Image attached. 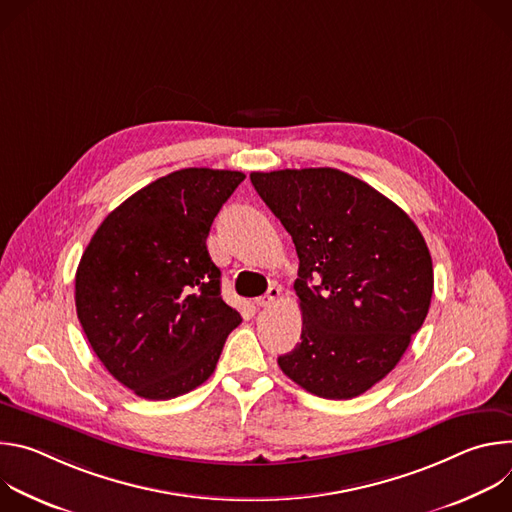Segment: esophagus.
<instances>
[{"label": "esophagus", "mask_w": 512, "mask_h": 512, "mask_svg": "<svg viewBox=\"0 0 512 512\" xmlns=\"http://www.w3.org/2000/svg\"><path fill=\"white\" fill-rule=\"evenodd\" d=\"M277 298H279V287L271 285V287L267 289V294H263V296L255 298V304H257L259 308H269L271 304H275V300H277Z\"/></svg>", "instance_id": "34e87169"}]
</instances>
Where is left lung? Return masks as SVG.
Here are the masks:
<instances>
[{
    "mask_svg": "<svg viewBox=\"0 0 512 512\" xmlns=\"http://www.w3.org/2000/svg\"><path fill=\"white\" fill-rule=\"evenodd\" d=\"M251 182L300 259L302 336L279 369L324 399L362 395L397 367L427 316L423 235L395 202L334 168L253 172Z\"/></svg>",
    "mask_w": 512,
    "mask_h": 512,
    "instance_id": "obj_1",
    "label": "left lung"
}]
</instances>
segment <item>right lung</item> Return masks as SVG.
<instances>
[{
  "mask_svg": "<svg viewBox=\"0 0 512 512\" xmlns=\"http://www.w3.org/2000/svg\"><path fill=\"white\" fill-rule=\"evenodd\" d=\"M243 180L210 168L158 178L107 214L81 257L79 322L105 369L143 399L202 385L241 324L221 298L206 237Z\"/></svg>",
  "mask_w": 512,
  "mask_h": 512,
  "instance_id": "obj_1",
  "label": "right lung"
}]
</instances>
